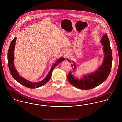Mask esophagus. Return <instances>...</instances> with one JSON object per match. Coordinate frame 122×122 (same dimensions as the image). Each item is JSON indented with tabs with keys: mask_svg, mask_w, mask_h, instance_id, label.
I'll return each mask as SVG.
<instances>
[{
	"mask_svg": "<svg viewBox=\"0 0 122 122\" xmlns=\"http://www.w3.org/2000/svg\"><path fill=\"white\" fill-rule=\"evenodd\" d=\"M63 55H64V57L65 58H66V57L68 56V54H67V53H64Z\"/></svg>",
	"mask_w": 122,
	"mask_h": 122,
	"instance_id": "obj_1",
	"label": "esophagus"
}]
</instances>
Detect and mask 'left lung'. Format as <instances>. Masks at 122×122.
Here are the masks:
<instances>
[{
  "label": "left lung",
  "instance_id": "left-lung-1",
  "mask_svg": "<svg viewBox=\"0 0 122 122\" xmlns=\"http://www.w3.org/2000/svg\"><path fill=\"white\" fill-rule=\"evenodd\" d=\"M100 42L103 46L104 57L102 63L94 72L85 74L83 76L82 75L80 78L75 77L74 74L77 68V65L72 61L73 64L71 65L73 71H70L68 74V79L73 86L81 90L91 89L103 83L108 76L111 69L113 58L109 40L107 34L103 35ZM67 60L70 62L69 59H67Z\"/></svg>",
  "mask_w": 122,
  "mask_h": 122
}]
</instances>
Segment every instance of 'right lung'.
<instances>
[{
  "instance_id": "add662e5",
  "label": "right lung",
  "mask_w": 122,
  "mask_h": 122,
  "mask_svg": "<svg viewBox=\"0 0 122 122\" xmlns=\"http://www.w3.org/2000/svg\"><path fill=\"white\" fill-rule=\"evenodd\" d=\"M16 37H15L11 41L10 46L9 47L7 53L8 67L12 76H13V78L15 80H16L19 83L29 88L34 89L43 86L44 85L46 84L50 79L52 74V70L54 69V68L56 67L59 63H60L61 62H62L65 60V59L63 57H61V58L57 60L53 64L52 67L50 69V71L48 72L47 76L42 80L38 82H32L30 80L21 76L18 73L17 70H16L15 66L14 50L15 49V44L16 42Z\"/></svg>"
}]
</instances>
